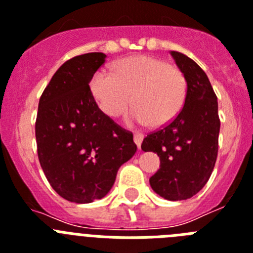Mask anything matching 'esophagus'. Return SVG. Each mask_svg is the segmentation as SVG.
Returning a JSON list of instances; mask_svg holds the SVG:
<instances>
[{
  "instance_id": "obj_1",
  "label": "esophagus",
  "mask_w": 253,
  "mask_h": 253,
  "mask_svg": "<svg viewBox=\"0 0 253 253\" xmlns=\"http://www.w3.org/2000/svg\"><path fill=\"white\" fill-rule=\"evenodd\" d=\"M143 138H144V135H143L142 133L134 134V142H135V144L138 146V148H140V144H142V142H143Z\"/></svg>"
}]
</instances>
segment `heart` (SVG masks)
Returning <instances> with one entry per match:
<instances>
[{
  "instance_id": "heart-1",
  "label": "heart",
  "mask_w": 253,
  "mask_h": 253,
  "mask_svg": "<svg viewBox=\"0 0 253 253\" xmlns=\"http://www.w3.org/2000/svg\"><path fill=\"white\" fill-rule=\"evenodd\" d=\"M90 91L100 110L118 118L135 104L128 116L130 124L163 126L184 107L187 84L184 73L165 60L135 55L114 63L113 72L99 69L90 80Z\"/></svg>"
}]
</instances>
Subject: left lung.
Listing matches in <instances>:
<instances>
[{
  "instance_id": "left-lung-1",
  "label": "left lung",
  "mask_w": 253,
  "mask_h": 253,
  "mask_svg": "<svg viewBox=\"0 0 253 253\" xmlns=\"http://www.w3.org/2000/svg\"><path fill=\"white\" fill-rule=\"evenodd\" d=\"M187 84L184 107L169 124L152 131L144 152L158 154L161 166L151 178L153 191L167 200H186L205 186L218 156L220 120L209 78L187 55L171 51Z\"/></svg>"
}]
</instances>
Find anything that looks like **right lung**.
<instances>
[{
  "mask_svg": "<svg viewBox=\"0 0 253 253\" xmlns=\"http://www.w3.org/2000/svg\"><path fill=\"white\" fill-rule=\"evenodd\" d=\"M104 53L67 60L45 87L38 107V157L46 180L68 202L87 204L106 195L118 169L137 144L99 109L90 80L105 63Z\"/></svg>",
  "mask_w": 253,
  "mask_h": 253,
  "instance_id": "1",
  "label": "right lung"
}]
</instances>
